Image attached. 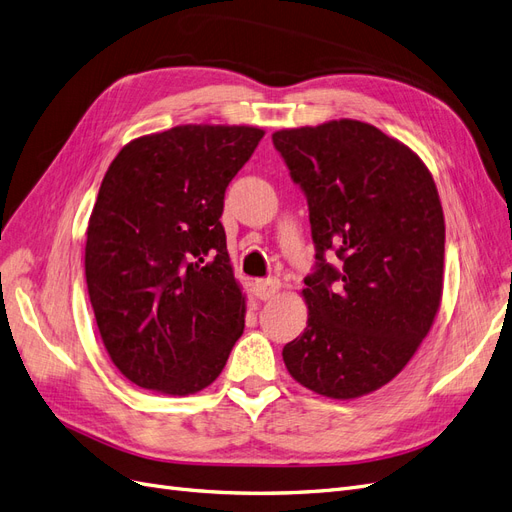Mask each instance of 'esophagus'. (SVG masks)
Returning a JSON list of instances; mask_svg holds the SVG:
<instances>
[{"instance_id": "obj_1", "label": "esophagus", "mask_w": 512, "mask_h": 512, "mask_svg": "<svg viewBox=\"0 0 512 512\" xmlns=\"http://www.w3.org/2000/svg\"><path fill=\"white\" fill-rule=\"evenodd\" d=\"M277 292H280V280H275V277H267V280H256L254 282V294L260 301L273 299Z\"/></svg>"}]
</instances>
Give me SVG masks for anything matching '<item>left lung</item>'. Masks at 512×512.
Returning <instances> with one entry per match:
<instances>
[{"mask_svg": "<svg viewBox=\"0 0 512 512\" xmlns=\"http://www.w3.org/2000/svg\"><path fill=\"white\" fill-rule=\"evenodd\" d=\"M273 147L307 198L316 250L307 327L284 363L314 393L361 397L406 367L440 307L436 183L406 145L363 121L275 132Z\"/></svg>", "mask_w": 512, "mask_h": 512, "instance_id": "left-lung-1", "label": "left lung"}]
</instances>
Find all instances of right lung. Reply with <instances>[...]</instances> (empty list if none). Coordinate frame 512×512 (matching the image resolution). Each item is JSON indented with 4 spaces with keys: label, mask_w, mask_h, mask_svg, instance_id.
I'll list each match as a JSON object with an SVG mask.
<instances>
[{
    "label": "right lung",
    "mask_w": 512,
    "mask_h": 512,
    "mask_svg": "<svg viewBox=\"0 0 512 512\" xmlns=\"http://www.w3.org/2000/svg\"><path fill=\"white\" fill-rule=\"evenodd\" d=\"M260 128L179 126L136 138L91 211L85 277L102 342L136 386L203 391L243 333L245 299L220 222Z\"/></svg>",
    "instance_id": "obj_1"
}]
</instances>
